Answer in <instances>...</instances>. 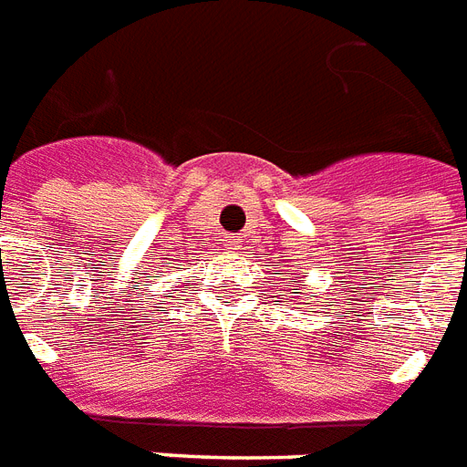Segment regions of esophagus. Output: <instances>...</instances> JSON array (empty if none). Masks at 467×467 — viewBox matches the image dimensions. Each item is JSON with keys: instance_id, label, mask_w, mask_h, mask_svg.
I'll use <instances>...</instances> for the list:
<instances>
[{"instance_id": "1", "label": "esophagus", "mask_w": 467, "mask_h": 467, "mask_svg": "<svg viewBox=\"0 0 467 467\" xmlns=\"http://www.w3.org/2000/svg\"><path fill=\"white\" fill-rule=\"evenodd\" d=\"M226 245L229 248H238L241 245V236H226Z\"/></svg>"}]
</instances>
